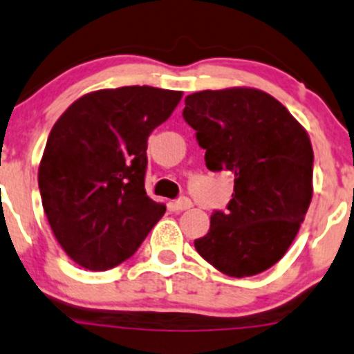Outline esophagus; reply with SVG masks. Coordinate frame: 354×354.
<instances>
[{
  "mask_svg": "<svg viewBox=\"0 0 354 354\" xmlns=\"http://www.w3.org/2000/svg\"><path fill=\"white\" fill-rule=\"evenodd\" d=\"M192 207V201L190 198L183 197V198H178V201L173 202V209L174 211H187V209Z\"/></svg>",
  "mask_w": 354,
  "mask_h": 354,
  "instance_id": "1",
  "label": "esophagus"
}]
</instances>
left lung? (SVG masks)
Masks as SVG:
<instances>
[{"label": "left lung", "instance_id": "obj_1", "mask_svg": "<svg viewBox=\"0 0 354 354\" xmlns=\"http://www.w3.org/2000/svg\"><path fill=\"white\" fill-rule=\"evenodd\" d=\"M183 118L197 131L209 171H232V201L211 216L197 252L228 277H252L279 263L313 197V149L306 129L256 88L192 93Z\"/></svg>", "mask_w": 354, "mask_h": 354}]
</instances>
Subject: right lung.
<instances>
[{
	"label": "right lung",
	"mask_w": 354,
	"mask_h": 354,
	"mask_svg": "<svg viewBox=\"0 0 354 354\" xmlns=\"http://www.w3.org/2000/svg\"><path fill=\"white\" fill-rule=\"evenodd\" d=\"M181 91L122 86L82 95L58 118L37 171L55 239L91 272L131 257L166 205L145 192L147 140Z\"/></svg>",
	"instance_id": "obj_1"
}]
</instances>
